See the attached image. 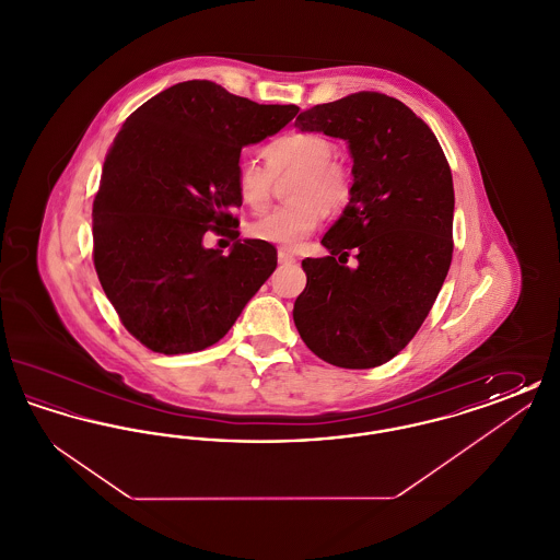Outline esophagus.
Wrapping results in <instances>:
<instances>
[{
	"label": "esophagus",
	"instance_id": "obj_1",
	"mask_svg": "<svg viewBox=\"0 0 560 560\" xmlns=\"http://www.w3.org/2000/svg\"><path fill=\"white\" fill-rule=\"evenodd\" d=\"M277 258H279V262H281V265H288V262H295V256H293L292 252H288V249H279Z\"/></svg>",
	"mask_w": 560,
	"mask_h": 560
}]
</instances>
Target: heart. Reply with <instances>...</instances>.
<instances>
[{"mask_svg":"<svg viewBox=\"0 0 560 560\" xmlns=\"http://www.w3.org/2000/svg\"><path fill=\"white\" fill-rule=\"evenodd\" d=\"M336 147L320 133H288L265 149L267 167L243 158L235 172V188L241 201L260 212L270 199L272 176L298 170L290 188L292 203L277 206L249 226V235L279 247L293 249L306 240L323 220L348 201L350 183L342 165L334 163Z\"/></svg>","mask_w":560,"mask_h":560,"instance_id":"b5f03b06","label":"heart"}]
</instances>
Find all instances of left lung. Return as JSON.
<instances>
[{
  "instance_id": "1",
  "label": "left lung",
  "mask_w": 560,
  "mask_h": 560,
  "mask_svg": "<svg viewBox=\"0 0 560 560\" xmlns=\"http://www.w3.org/2000/svg\"><path fill=\"white\" fill-rule=\"evenodd\" d=\"M295 126L347 140L352 187L320 240L329 254L302 260L306 288L293 323L323 361L377 368L416 336L452 265L450 163L411 108L377 92L308 108Z\"/></svg>"
}]
</instances>
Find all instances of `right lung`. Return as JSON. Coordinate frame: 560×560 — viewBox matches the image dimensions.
<instances>
[{"mask_svg": "<svg viewBox=\"0 0 560 560\" xmlns=\"http://www.w3.org/2000/svg\"><path fill=\"white\" fill-rule=\"evenodd\" d=\"M298 110L183 81L136 108L117 133L92 210L94 267L126 329L153 352L215 345L277 268L267 241H235L222 256L203 235L237 224L241 149Z\"/></svg>", "mask_w": 560, "mask_h": 560, "instance_id": "right-lung-1", "label": "right lung"}]
</instances>
